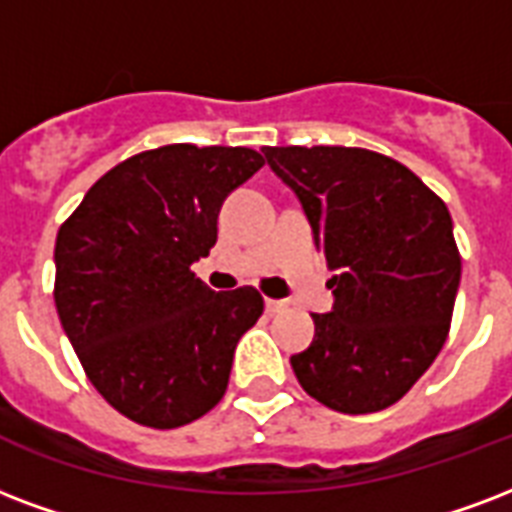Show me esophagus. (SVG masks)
I'll use <instances>...</instances> for the list:
<instances>
[{
	"instance_id": "obj_1",
	"label": "esophagus",
	"mask_w": 512,
	"mask_h": 512,
	"mask_svg": "<svg viewBox=\"0 0 512 512\" xmlns=\"http://www.w3.org/2000/svg\"><path fill=\"white\" fill-rule=\"evenodd\" d=\"M284 308H287V300L265 298V311H268V314H279V311H284Z\"/></svg>"
}]
</instances>
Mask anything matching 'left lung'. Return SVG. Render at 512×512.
I'll use <instances>...</instances> for the list:
<instances>
[{
    "label": "left lung",
    "mask_w": 512,
    "mask_h": 512,
    "mask_svg": "<svg viewBox=\"0 0 512 512\" xmlns=\"http://www.w3.org/2000/svg\"><path fill=\"white\" fill-rule=\"evenodd\" d=\"M335 276L314 341L290 357L308 395L341 413L395 405L446 343L462 257L446 204L411 169L362 147H265Z\"/></svg>",
    "instance_id": "1"
}]
</instances>
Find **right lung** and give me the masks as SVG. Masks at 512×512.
Listing matches in <instances>:
<instances>
[{
  "label": "right lung",
  "instance_id": "add662e5",
  "mask_svg": "<svg viewBox=\"0 0 512 512\" xmlns=\"http://www.w3.org/2000/svg\"><path fill=\"white\" fill-rule=\"evenodd\" d=\"M263 163L249 147L139 152L58 228V319L85 376L126 419L174 429L225 395L263 298L255 287L209 290L190 265L214 247L222 201Z\"/></svg>",
  "mask_w": 512,
  "mask_h": 512
}]
</instances>
